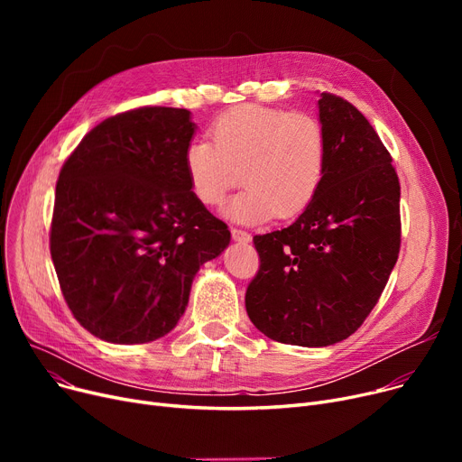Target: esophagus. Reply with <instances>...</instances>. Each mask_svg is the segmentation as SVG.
<instances>
[{
	"mask_svg": "<svg viewBox=\"0 0 462 462\" xmlns=\"http://www.w3.org/2000/svg\"><path fill=\"white\" fill-rule=\"evenodd\" d=\"M232 239L237 241V244H249L251 241V234L249 232H244V230H237V228H232Z\"/></svg>",
	"mask_w": 462,
	"mask_h": 462,
	"instance_id": "esophagus-1",
	"label": "esophagus"
}]
</instances>
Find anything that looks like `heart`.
<instances>
[{
    "label": "heart",
    "instance_id": "b5f03b06",
    "mask_svg": "<svg viewBox=\"0 0 462 462\" xmlns=\"http://www.w3.org/2000/svg\"><path fill=\"white\" fill-rule=\"evenodd\" d=\"M208 140L187 145L183 168L190 194L217 208L241 181L247 187L226 206L234 223L292 218L317 197L328 164V140L319 119L258 105L218 116Z\"/></svg>",
    "mask_w": 462,
    "mask_h": 462
}]
</instances>
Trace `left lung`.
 Wrapping results in <instances>:
<instances>
[{"mask_svg":"<svg viewBox=\"0 0 462 462\" xmlns=\"http://www.w3.org/2000/svg\"><path fill=\"white\" fill-rule=\"evenodd\" d=\"M328 164L312 204L288 228L254 236L251 322L277 343L307 348L348 338L369 317L401 247V185L373 125L348 101L319 99Z\"/></svg>","mask_w":462,"mask_h":462,"instance_id":"left-lung-1","label":"left lung"}]
</instances>
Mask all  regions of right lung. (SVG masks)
<instances>
[{
    "mask_svg": "<svg viewBox=\"0 0 462 462\" xmlns=\"http://www.w3.org/2000/svg\"><path fill=\"white\" fill-rule=\"evenodd\" d=\"M185 108L145 106L91 129L56 185L51 254L75 319L112 345L172 331L194 275L230 232L190 194Z\"/></svg>",
    "mask_w": 462,
    "mask_h": 462,
    "instance_id": "1",
    "label": "right lung"
}]
</instances>
